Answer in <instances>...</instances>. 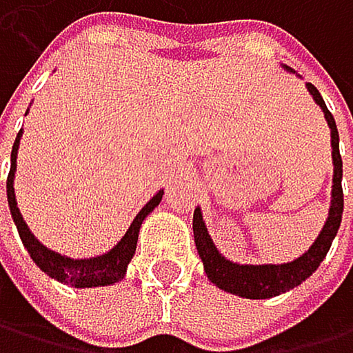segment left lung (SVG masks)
<instances>
[{
  "mask_svg": "<svg viewBox=\"0 0 353 353\" xmlns=\"http://www.w3.org/2000/svg\"><path fill=\"white\" fill-rule=\"evenodd\" d=\"M286 71L295 73L293 69L284 67ZM308 93L316 101V105L323 110L325 121L330 125V137H332V165H334V175H332V201H330V210H327V219L323 230L319 232L316 241L310 245V250L306 254H301L295 258L293 263H284V265H236L232 260L223 258L219 250L214 248V243L208 234V228L203 223L201 210L195 208L193 214V234H195V248L197 254L203 263V271L212 284H216L221 291H228L232 295L239 297H248V299H269L282 295L291 288L299 286L304 280H308L312 273L316 271L323 263V258L332 245L339 225H341V216H343V160L339 152V130L332 112L327 110V105L321 97V93L316 90L310 82L306 84Z\"/></svg>",
  "mask_w": 353,
  "mask_h": 353,
  "instance_id": "1",
  "label": "left lung"
}]
</instances>
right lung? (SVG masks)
I'll use <instances>...</instances> for the list:
<instances>
[{
    "label": "right lung",
    "instance_id": "right-lung-1",
    "mask_svg": "<svg viewBox=\"0 0 353 353\" xmlns=\"http://www.w3.org/2000/svg\"><path fill=\"white\" fill-rule=\"evenodd\" d=\"M21 134H23V132L17 134L14 145H12L10 173H8V182H6V193H8V206H10L12 221H14V225L19 230V236H21V241H23L32 260L37 263V267H41V271H45L49 278H54L58 282H65V284H71L75 288L108 286V284L123 280L130 260H132L134 252H137L141 223L145 221V216L160 203L165 191H158L150 201L145 203V206L141 208V212L134 216V221L130 223L125 236L119 241L110 252L95 256V258H80V260L67 258V256H62L58 252L47 250L43 243H39V239L32 234L28 223L23 221V216H21V212H19L17 197H14V171H17V152H19Z\"/></svg>",
    "mask_w": 353,
    "mask_h": 353
}]
</instances>
